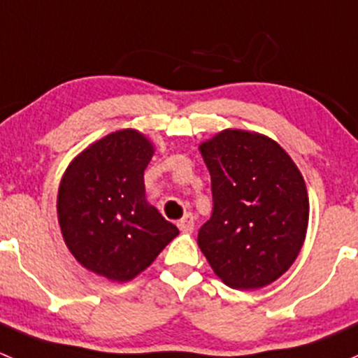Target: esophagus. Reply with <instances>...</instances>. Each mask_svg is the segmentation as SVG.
I'll return each instance as SVG.
<instances>
[{
	"label": "esophagus",
	"mask_w": 358,
	"mask_h": 358,
	"mask_svg": "<svg viewBox=\"0 0 358 358\" xmlns=\"http://www.w3.org/2000/svg\"><path fill=\"white\" fill-rule=\"evenodd\" d=\"M178 227L180 231H184V233H191L194 229V217L191 213H186L178 222Z\"/></svg>",
	"instance_id": "obj_1"
}]
</instances>
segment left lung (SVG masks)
Segmentation results:
<instances>
[{
  "label": "left lung",
  "mask_w": 358,
  "mask_h": 358,
  "mask_svg": "<svg viewBox=\"0 0 358 358\" xmlns=\"http://www.w3.org/2000/svg\"><path fill=\"white\" fill-rule=\"evenodd\" d=\"M200 150L213 210L198 231V246L231 288L271 285L305 241L308 196L300 171L278 143L253 132L227 129Z\"/></svg>",
  "instance_id": "obj_1"
}]
</instances>
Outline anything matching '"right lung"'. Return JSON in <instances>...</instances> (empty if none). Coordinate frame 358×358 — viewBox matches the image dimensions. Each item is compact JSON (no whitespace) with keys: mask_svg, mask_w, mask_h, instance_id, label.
Instances as JSON below:
<instances>
[{"mask_svg":"<svg viewBox=\"0 0 358 358\" xmlns=\"http://www.w3.org/2000/svg\"><path fill=\"white\" fill-rule=\"evenodd\" d=\"M153 146L138 131L112 132L84 150L62 179L58 220L72 255L94 274L129 281L179 234L146 203Z\"/></svg>","mask_w":358,"mask_h":358,"instance_id":"add662e5","label":"right lung"}]
</instances>
